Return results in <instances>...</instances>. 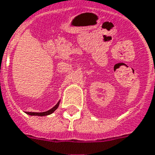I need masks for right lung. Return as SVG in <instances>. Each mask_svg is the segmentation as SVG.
<instances>
[{"label":"right lung","mask_w":155,"mask_h":155,"mask_svg":"<svg viewBox=\"0 0 155 155\" xmlns=\"http://www.w3.org/2000/svg\"><path fill=\"white\" fill-rule=\"evenodd\" d=\"M59 103H60V101L57 103L56 105H55L52 108H51L50 110L48 111H47V112H43V113H32V112H26L27 114L30 116H39V117H43V116H48V115H50L51 113H53L57 109V107L59 106Z\"/></svg>","instance_id":"right-lung-1"}]
</instances>
